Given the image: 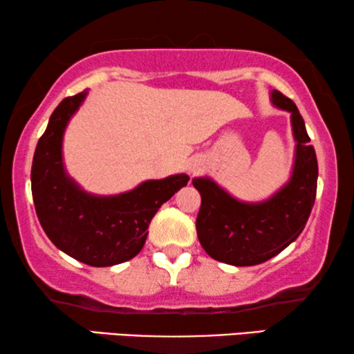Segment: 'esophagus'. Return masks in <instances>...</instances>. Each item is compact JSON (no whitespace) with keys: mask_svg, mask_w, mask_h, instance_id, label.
<instances>
[{"mask_svg":"<svg viewBox=\"0 0 354 354\" xmlns=\"http://www.w3.org/2000/svg\"><path fill=\"white\" fill-rule=\"evenodd\" d=\"M190 169H192V172H195V171H196V169H198V164H193V166H192Z\"/></svg>","mask_w":354,"mask_h":354,"instance_id":"34e87169","label":"esophagus"}]
</instances>
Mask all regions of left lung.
Here are the masks:
<instances>
[{"instance_id":"obj_1","label":"left lung","mask_w":354,"mask_h":354,"mask_svg":"<svg viewBox=\"0 0 354 354\" xmlns=\"http://www.w3.org/2000/svg\"><path fill=\"white\" fill-rule=\"evenodd\" d=\"M272 103L292 114L297 158L290 182L264 203L236 201L209 178H193L201 195L196 217L200 243L212 259L232 266H256L274 258L298 239L316 200L317 158L297 104L280 91Z\"/></svg>"}]
</instances>
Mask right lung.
Instances as JSON below:
<instances>
[{"mask_svg": "<svg viewBox=\"0 0 354 354\" xmlns=\"http://www.w3.org/2000/svg\"><path fill=\"white\" fill-rule=\"evenodd\" d=\"M86 90L67 96L53 111L32 162V196L38 221L53 243L95 268L125 263L142 251L148 225L164 203L187 185L185 174L148 180L115 196L82 192L62 166V135Z\"/></svg>", "mask_w": 354, "mask_h": 354, "instance_id": "1", "label": "right lung"}]
</instances>
